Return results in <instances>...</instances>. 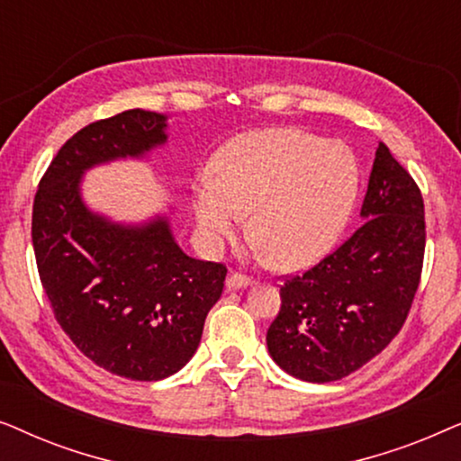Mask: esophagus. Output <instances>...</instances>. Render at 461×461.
Listing matches in <instances>:
<instances>
[{"instance_id":"34e87169","label":"esophagus","mask_w":461,"mask_h":461,"mask_svg":"<svg viewBox=\"0 0 461 461\" xmlns=\"http://www.w3.org/2000/svg\"><path fill=\"white\" fill-rule=\"evenodd\" d=\"M251 285V279L249 276H245V275H230L229 279H226V287L229 289H232V292H235V289H245V287H249Z\"/></svg>"}]
</instances>
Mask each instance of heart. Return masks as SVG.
Returning a JSON list of instances; mask_svg holds the SVG:
<instances>
[{
    "mask_svg": "<svg viewBox=\"0 0 461 461\" xmlns=\"http://www.w3.org/2000/svg\"><path fill=\"white\" fill-rule=\"evenodd\" d=\"M191 191L201 239L220 248L249 216V237L279 268L300 270L338 241L357 197L358 167L339 140L292 128L256 130L213 155Z\"/></svg>",
    "mask_w": 461,
    "mask_h": 461,
    "instance_id": "b5f03b06",
    "label": "heart"
}]
</instances>
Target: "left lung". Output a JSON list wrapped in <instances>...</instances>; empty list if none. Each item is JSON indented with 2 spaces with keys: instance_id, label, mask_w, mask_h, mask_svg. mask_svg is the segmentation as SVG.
<instances>
[{
  "instance_id": "8db88e82",
  "label": "left lung",
  "mask_w": 461,
  "mask_h": 461,
  "mask_svg": "<svg viewBox=\"0 0 461 461\" xmlns=\"http://www.w3.org/2000/svg\"><path fill=\"white\" fill-rule=\"evenodd\" d=\"M361 220L348 241L281 287L267 346L273 361L298 380L336 382L361 369L401 331L418 292L424 199L382 142Z\"/></svg>"
}]
</instances>
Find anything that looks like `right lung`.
<instances>
[{
  "mask_svg": "<svg viewBox=\"0 0 461 461\" xmlns=\"http://www.w3.org/2000/svg\"><path fill=\"white\" fill-rule=\"evenodd\" d=\"M167 115L131 109L86 125L59 150L33 203V249L54 317L98 367L138 382L174 375L199 348L226 268L176 243L169 213L117 222L87 207V169L147 159Z\"/></svg>",
  "mask_w": 461,
  "mask_h": 461,
  "instance_id": "add662e5",
  "label": "right lung"
}]
</instances>
